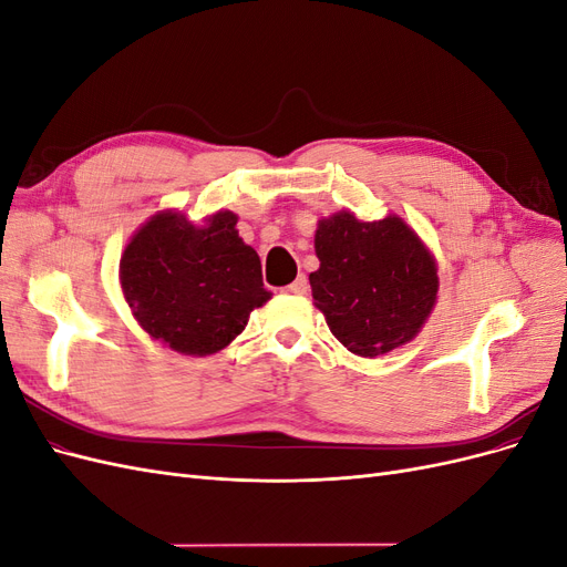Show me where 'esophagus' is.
I'll use <instances>...</instances> for the list:
<instances>
[{
	"instance_id": "1",
	"label": "esophagus",
	"mask_w": 567,
	"mask_h": 567,
	"mask_svg": "<svg viewBox=\"0 0 567 567\" xmlns=\"http://www.w3.org/2000/svg\"><path fill=\"white\" fill-rule=\"evenodd\" d=\"M307 288H310V284H307V279H305V277H298L293 284H288V286L284 288V293H290V296H305V293H307Z\"/></svg>"
}]
</instances>
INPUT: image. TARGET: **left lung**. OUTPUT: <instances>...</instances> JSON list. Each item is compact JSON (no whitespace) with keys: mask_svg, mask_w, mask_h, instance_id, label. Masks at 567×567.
I'll return each mask as SVG.
<instances>
[{"mask_svg":"<svg viewBox=\"0 0 567 567\" xmlns=\"http://www.w3.org/2000/svg\"><path fill=\"white\" fill-rule=\"evenodd\" d=\"M315 252V307L352 354L373 359L421 333L437 302V262L400 215L364 221L340 210L321 217Z\"/></svg>","mask_w":567,"mask_h":567,"instance_id":"8db88e82","label":"left lung"}]
</instances>
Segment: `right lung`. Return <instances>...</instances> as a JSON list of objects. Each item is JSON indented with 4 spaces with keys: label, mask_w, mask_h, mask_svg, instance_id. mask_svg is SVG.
I'll use <instances>...</instances> for the list:
<instances>
[{
    "label": "right lung",
    "mask_w": 567,
    "mask_h": 567,
    "mask_svg": "<svg viewBox=\"0 0 567 567\" xmlns=\"http://www.w3.org/2000/svg\"><path fill=\"white\" fill-rule=\"evenodd\" d=\"M231 210L192 221L161 210L132 234L120 257V288L132 317L161 346L188 357L225 350L271 293L262 265Z\"/></svg>",
    "instance_id": "add662e5"
}]
</instances>
